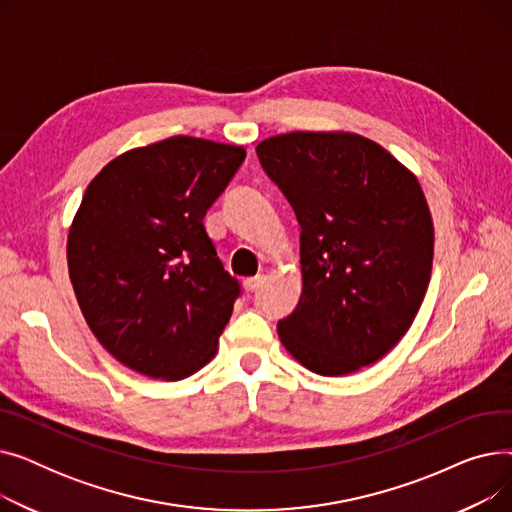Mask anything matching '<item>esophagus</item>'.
<instances>
[{"instance_id": "1", "label": "esophagus", "mask_w": 512, "mask_h": 512, "mask_svg": "<svg viewBox=\"0 0 512 512\" xmlns=\"http://www.w3.org/2000/svg\"><path fill=\"white\" fill-rule=\"evenodd\" d=\"M261 284H263V278H261V276L245 278V282H242V286H245V290H247V292H255Z\"/></svg>"}]
</instances>
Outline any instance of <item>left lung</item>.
I'll list each match as a JSON object with an SVG mask.
<instances>
[{"mask_svg": "<svg viewBox=\"0 0 512 512\" xmlns=\"http://www.w3.org/2000/svg\"><path fill=\"white\" fill-rule=\"evenodd\" d=\"M257 155L301 224L303 290L278 321L280 342L326 378L382 359L411 328L432 276L434 222L417 176L346 130L276 134Z\"/></svg>", "mask_w": 512, "mask_h": 512, "instance_id": "8db88e82", "label": "left lung"}]
</instances>
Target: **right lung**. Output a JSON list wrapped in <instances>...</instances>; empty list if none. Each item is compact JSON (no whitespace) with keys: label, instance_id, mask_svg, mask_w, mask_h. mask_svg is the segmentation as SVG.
Wrapping results in <instances>:
<instances>
[{"label":"right lung","instance_id":"right-lung-1","mask_svg":"<svg viewBox=\"0 0 512 512\" xmlns=\"http://www.w3.org/2000/svg\"><path fill=\"white\" fill-rule=\"evenodd\" d=\"M247 151L170 137L114 157L68 230V274L103 348L147 378L178 382L218 353L238 282L203 226Z\"/></svg>","mask_w":512,"mask_h":512}]
</instances>
